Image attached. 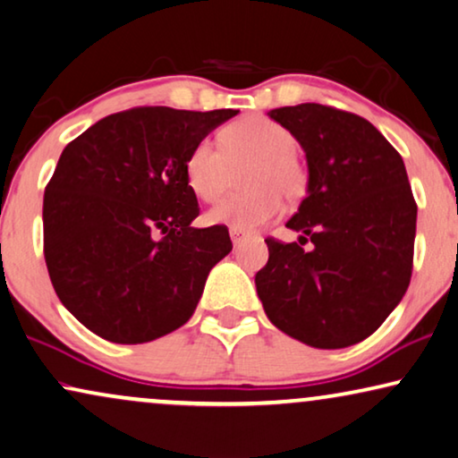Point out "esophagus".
<instances>
[{
    "label": "esophagus",
    "instance_id": "obj_1",
    "mask_svg": "<svg viewBox=\"0 0 458 458\" xmlns=\"http://www.w3.org/2000/svg\"><path fill=\"white\" fill-rule=\"evenodd\" d=\"M230 238H232V242H234V247H236V244H241L244 241V232L238 230V228H230Z\"/></svg>",
    "mask_w": 458,
    "mask_h": 458
}]
</instances>
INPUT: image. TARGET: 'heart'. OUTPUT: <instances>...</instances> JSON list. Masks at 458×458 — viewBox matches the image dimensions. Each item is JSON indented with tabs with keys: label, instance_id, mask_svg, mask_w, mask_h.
Returning a JSON list of instances; mask_svg holds the SVG:
<instances>
[{
	"label": "heart",
	"instance_id": "heart-1",
	"mask_svg": "<svg viewBox=\"0 0 458 458\" xmlns=\"http://www.w3.org/2000/svg\"><path fill=\"white\" fill-rule=\"evenodd\" d=\"M247 164L241 184L247 191L222 199L208 211V222L250 232L272 222L280 199L296 203L305 197L309 174L296 156V139L286 126L266 115H247L220 131V149L201 140L186 157V182L201 201H216L230 174Z\"/></svg>",
	"mask_w": 458,
	"mask_h": 458
}]
</instances>
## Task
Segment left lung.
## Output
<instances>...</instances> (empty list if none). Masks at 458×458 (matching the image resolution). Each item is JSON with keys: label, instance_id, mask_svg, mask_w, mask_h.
<instances>
[{"label": "left lung", "instance_id": "obj_1", "mask_svg": "<svg viewBox=\"0 0 458 458\" xmlns=\"http://www.w3.org/2000/svg\"><path fill=\"white\" fill-rule=\"evenodd\" d=\"M269 118L301 143L309 184L286 222L299 242L266 238L269 259L255 276L257 294L288 336L344 349L371 336L409 288L417 203L407 170L357 114L301 103L272 109Z\"/></svg>", "mask_w": 458, "mask_h": 458}]
</instances>
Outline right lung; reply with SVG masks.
Returning a JSON list of instances; mask_svg holds the SVG:
<instances>
[{
    "instance_id": "add662e5",
    "label": "right lung",
    "mask_w": 458,
    "mask_h": 458,
    "mask_svg": "<svg viewBox=\"0 0 458 458\" xmlns=\"http://www.w3.org/2000/svg\"><path fill=\"white\" fill-rule=\"evenodd\" d=\"M238 109L132 107L66 145L43 197V253L62 305L93 334L143 344L195 313L226 226L192 228V147Z\"/></svg>"
}]
</instances>
